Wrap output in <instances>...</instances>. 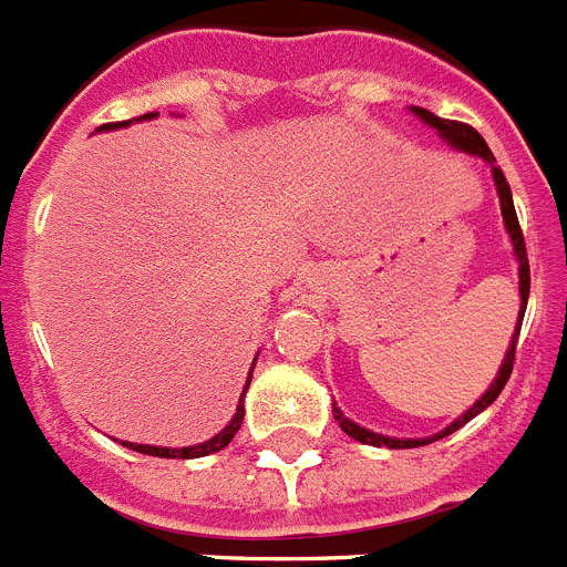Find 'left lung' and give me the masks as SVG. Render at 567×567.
Segmentation results:
<instances>
[{"instance_id": "obj_1", "label": "left lung", "mask_w": 567, "mask_h": 567, "mask_svg": "<svg viewBox=\"0 0 567 567\" xmlns=\"http://www.w3.org/2000/svg\"><path fill=\"white\" fill-rule=\"evenodd\" d=\"M411 114L416 116V120H422V123L427 125V128L436 131L439 136H442L444 142L451 147H456V151L467 153V156H475V158H484L486 164L492 167V178H495V189H498V198H501V215H504V226H506V235H509L512 240V254H515L517 259V288H520V310H517V321H515V332H512V341H509V349H506L504 361H501V369L498 374H495V380L489 383V389L484 391V394L475 400L473 405H470L467 411H464L462 416H456V420L451 422V425L444 427V431L439 433H431V436H422V439H396V436H383V433H374L369 431V427H361L358 422H352L349 416H343V411L338 409L336 403H332V416H336V422L341 425V431L347 433V436H352L355 442H363V444H372V447H389V451H405V447H422V444H431V442H439V439L451 436L453 431H458V427L467 425L473 416H478L481 411L489 409L495 400H498V394L504 391L506 380H509L512 374V363H515V347H517V336H520V324H523V316H526V305H528V257H526V243H523V231H520V224H517V212H515V200H512V189H509V182H506L504 171H501L498 164H495V156H492V151L486 147L484 136L478 134L475 128H470V125L464 123H453V120H442V116L431 114L427 109H420V105H411Z\"/></svg>"}]
</instances>
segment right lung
<instances>
[{
  "instance_id": "1",
  "label": "right lung",
  "mask_w": 567,
  "mask_h": 567,
  "mask_svg": "<svg viewBox=\"0 0 567 567\" xmlns=\"http://www.w3.org/2000/svg\"><path fill=\"white\" fill-rule=\"evenodd\" d=\"M153 116H158V114L136 116V120H125V123H109V125H100L97 131L128 128L131 123H142V120H153ZM254 363H257V355H254ZM254 363H251V369H248V378H246V385H243V394H240V403H237L235 416H231L229 425H226L224 431L215 433V436H212V439H206V442H198V444H189V447H156V444H136V442H120V444H123V447H128V451L145 453V456H158V458H200V456H209V453L224 451L226 444H229L231 439H235V433L240 431L243 416H246V405H243V400H246V391H248V385H251Z\"/></svg>"
}]
</instances>
